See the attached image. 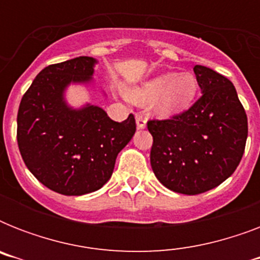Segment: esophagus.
<instances>
[{
	"instance_id": "esophagus-1",
	"label": "esophagus",
	"mask_w": 260,
	"mask_h": 260,
	"mask_svg": "<svg viewBox=\"0 0 260 260\" xmlns=\"http://www.w3.org/2000/svg\"><path fill=\"white\" fill-rule=\"evenodd\" d=\"M147 120L146 116L143 113H136V125H138L139 129H143V128H146Z\"/></svg>"
}]
</instances>
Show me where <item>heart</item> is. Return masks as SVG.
I'll use <instances>...</instances> for the list:
<instances>
[{"label": "heart", "mask_w": 260, "mask_h": 260, "mask_svg": "<svg viewBox=\"0 0 260 260\" xmlns=\"http://www.w3.org/2000/svg\"><path fill=\"white\" fill-rule=\"evenodd\" d=\"M198 91V81L191 73H166L143 82L128 91V98L138 105H150L159 116H173L186 110Z\"/></svg>", "instance_id": "obj_1"}]
</instances>
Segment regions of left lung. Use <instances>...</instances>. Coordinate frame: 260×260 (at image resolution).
<instances>
[{"label":"left lung","mask_w":260,"mask_h":260,"mask_svg":"<svg viewBox=\"0 0 260 260\" xmlns=\"http://www.w3.org/2000/svg\"><path fill=\"white\" fill-rule=\"evenodd\" d=\"M202 95L167 120H148L152 135L151 167L155 177L175 193H205L230 178L242 160L248 122L230 79L196 64Z\"/></svg>","instance_id":"8db88e82"}]
</instances>
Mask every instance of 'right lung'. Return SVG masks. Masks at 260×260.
I'll return each mask as SVG.
<instances>
[{
	"instance_id": "right-lung-1",
	"label": "right lung",
	"mask_w": 260,
	"mask_h": 260,
	"mask_svg": "<svg viewBox=\"0 0 260 260\" xmlns=\"http://www.w3.org/2000/svg\"><path fill=\"white\" fill-rule=\"evenodd\" d=\"M95 59L79 56L43 69L22 95L17 144L39 182L64 196L101 189L113 173L118 152L136 131L134 114L113 121L94 105L71 109L63 91L71 82H89Z\"/></svg>"
}]
</instances>
